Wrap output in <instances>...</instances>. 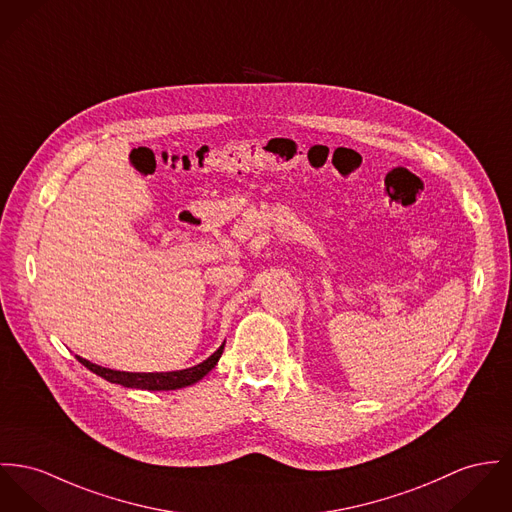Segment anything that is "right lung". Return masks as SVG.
<instances>
[{"label":"right lung","mask_w":512,"mask_h":512,"mask_svg":"<svg viewBox=\"0 0 512 512\" xmlns=\"http://www.w3.org/2000/svg\"><path fill=\"white\" fill-rule=\"evenodd\" d=\"M224 345L212 356H208L204 362H200V364L193 366V368H187V370H177V372H148V374L146 372H142V374L140 372H118V370L97 366V364H93V362H89V360H85L81 356H78V360L85 368H89L97 376L105 378L107 382L120 384L124 388L161 392V390H179V388L191 386V384H195L198 380H202L216 366V362L220 360L222 351H224Z\"/></svg>","instance_id":"1"}]
</instances>
